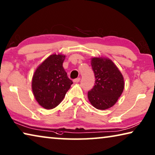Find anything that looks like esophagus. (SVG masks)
<instances>
[{
	"mask_svg": "<svg viewBox=\"0 0 155 155\" xmlns=\"http://www.w3.org/2000/svg\"><path fill=\"white\" fill-rule=\"evenodd\" d=\"M80 79H81V78H75V79H74V83H78V82H79V81H80Z\"/></svg>",
	"mask_w": 155,
	"mask_h": 155,
	"instance_id": "34e87169",
	"label": "esophagus"
}]
</instances>
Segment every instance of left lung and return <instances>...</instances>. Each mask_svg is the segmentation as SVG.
<instances>
[{
	"label": "left lung",
	"instance_id": "1",
	"mask_svg": "<svg viewBox=\"0 0 155 155\" xmlns=\"http://www.w3.org/2000/svg\"><path fill=\"white\" fill-rule=\"evenodd\" d=\"M91 66L96 79L93 88L87 92V97L97 109H108L121 96L124 87V77L114 62L108 58H92Z\"/></svg>",
	"mask_w": 155,
	"mask_h": 155
}]
</instances>
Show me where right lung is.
<instances>
[{
	"instance_id": "obj_1",
	"label": "right lung",
	"mask_w": 155,
	"mask_h": 155,
	"mask_svg": "<svg viewBox=\"0 0 155 155\" xmlns=\"http://www.w3.org/2000/svg\"><path fill=\"white\" fill-rule=\"evenodd\" d=\"M65 55L52 54L35 71L32 78V91L36 101L45 109L57 107L73 84L68 77L63 63Z\"/></svg>"
}]
</instances>
